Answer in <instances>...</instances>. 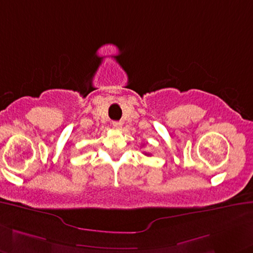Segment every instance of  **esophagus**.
I'll list each match as a JSON object with an SVG mask.
<instances>
[{
	"mask_svg": "<svg viewBox=\"0 0 253 253\" xmlns=\"http://www.w3.org/2000/svg\"><path fill=\"white\" fill-rule=\"evenodd\" d=\"M113 126L115 127V129L120 130V129H122L123 123H122V122H120V121H114V122H113Z\"/></svg>",
	"mask_w": 253,
	"mask_h": 253,
	"instance_id": "1",
	"label": "esophagus"
}]
</instances>
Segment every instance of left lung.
I'll use <instances>...</instances> for the list:
<instances>
[{
    "mask_svg": "<svg viewBox=\"0 0 253 253\" xmlns=\"http://www.w3.org/2000/svg\"><path fill=\"white\" fill-rule=\"evenodd\" d=\"M146 155H147V154H146ZM148 155H149V154H148Z\"/></svg>",
    "mask_w": 253,
    "mask_h": 253,
    "instance_id": "8db88e82",
    "label": "left lung"
}]
</instances>
